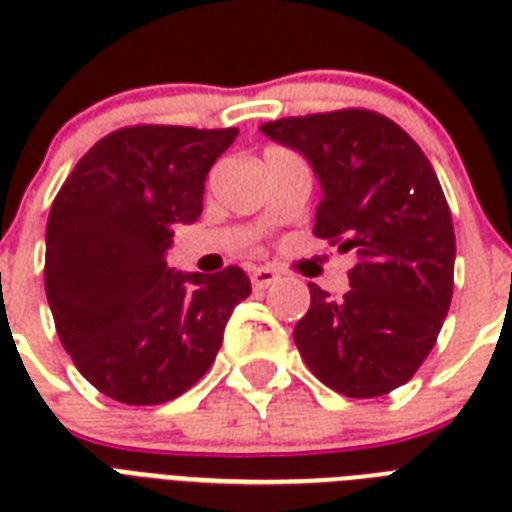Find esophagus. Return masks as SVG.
<instances>
[{
    "label": "esophagus",
    "instance_id": "1",
    "mask_svg": "<svg viewBox=\"0 0 512 512\" xmlns=\"http://www.w3.org/2000/svg\"><path fill=\"white\" fill-rule=\"evenodd\" d=\"M249 279H252V287L255 289H268L271 284L279 281V273L273 271V268H252V271H249Z\"/></svg>",
    "mask_w": 512,
    "mask_h": 512
}]
</instances>
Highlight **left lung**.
Here are the masks:
<instances>
[{"instance_id": "1", "label": "left lung", "mask_w": 512, "mask_h": 512, "mask_svg": "<svg viewBox=\"0 0 512 512\" xmlns=\"http://www.w3.org/2000/svg\"><path fill=\"white\" fill-rule=\"evenodd\" d=\"M321 183L313 233L353 252L340 300L316 284L295 327L300 356L348 398L385 396L428 358L454 289V225L428 156L396 122L364 108L260 127Z\"/></svg>"}]
</instances>
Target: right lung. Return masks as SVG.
I'll list each match as a JSON object with an SVG mask.
<instances>
[{
	"label": "right lung",
	"instance_id": "obj_1",
	"mask_svg": "<svg viewBox=\"0 0 512 512\" xmlns=\"http://www.w3.org/2000/svg\"><path fill=\"white\" fill-rule=\"evenodd\" d=\"M239 130L143 124L98 140L52 201L44 289L84 380L132 406L172 401L215 361L247 273L167 265L175 225L201 215L204 180Z\"/></svg>",
	"mask_w": 512,
	"mask_h": 512
}]
</instances>
